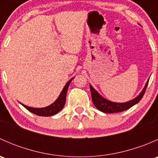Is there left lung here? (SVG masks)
Instances as JSON below:
<instances>
[{"label":"left lung","instance_id":"8db88e82","mask_svg":"<svg viewBox=\"0 0 158 158\" xmlns=\"http://www.w3.org/2000/svg\"><path fill=\"white\" fill-rule=\"evenodd\" d=\"M148 82H149V79L146 82L144 88L143 89L141 93L136 98H135L132 100H130V101L127 102L122 103L114 102H111L109 100L106 99L90 85L91 95H92V102H93L94 106L99 111L105 113H115L125 111V110L130 109L131 107L137 104L142 98L143 95H144V92H145L146 89H147Z\"/></svg>","mask_w":158,"mask_h":158}]
</instances>
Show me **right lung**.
<instances>
[{"instance_id": "add662e5", "label": "right lung", "mask_w": 158, "mask_h": 158, "mask_svg": "<svg viewBox=\"0 0 158 158\" xmlns=\"http://www.w3.org/2000/svg\"><path fill=\"white\" fill-rule=\"evenodd\" d=\"M74 79V77L72 78L69 82H67V83L66 84V85L64 86L63 90H62L61 93L59 95V97L57 98V99L52 104H51L50 106H47V107L44 108H32L29 107V106H24L23 104H20L23 106L24 108H26L28 111L30 112L33 113L35 114H37L39 116H52L54 114H57L59 111H60L63 108V106H65V103H66V93H67L68 88H69V85L70 82H72V80Z\"/></svg>"}]
</instances>
